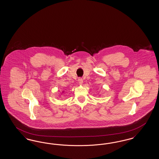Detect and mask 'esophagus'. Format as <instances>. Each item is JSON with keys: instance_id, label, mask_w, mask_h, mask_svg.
Listing matches in <instances>:
<instances>
[{"instance_id": "obj_1", "label": "esophagus", "mask_w": 159, "mask_h": 159, "mask_svg": "<svg viewBox=\"0 0 159 159\" xmlns=\"http://www.w3.org/2000/svg\"><path fill=\"white\" fill-rule=\"evenodd\" d=\"M83 79L82 78H79L78 79V82L80 84H83Z\"/></svg>"}]
</instances>
